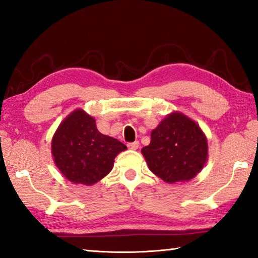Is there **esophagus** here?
<instances>
[{
	"label": "esophagus",
	"mask_w": 258,
	"mask_h": 258,
	"mask_svg": "<svg viewBox=\"0 0 258 258\" xmlns=\"http://www.w3.org/2000/svg\"><path fill=\"white\" fill-rule=\"evenodd\" d=\"M139 146H140V143H139V141H134V142H130L128 145H127V147L130 148V149H132V150H137L138 148H139Z\"/></svg>",
	"instance_id": "1"
}]
</instances>
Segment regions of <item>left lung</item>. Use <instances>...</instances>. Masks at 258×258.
I'll use <instances>...</instances> for the list:
<instances>
[{
	"instance_id": "obj_1",
	"label": "left lung",
	"mask_w": 258,
	"mask_h": 258,
	"mask_svg": "<svg viewBox=\"0 0 258 258\" xmlns=\"http://www.w3.org/2000/svg\"><path fill=\"white\" fill-rule=\"evenodd\" d=\"M207 140L199 126L180 112L166 117L151 132L142 154L150 171L167 183L189 181L207 160Z\"/></svg>"
}]
</instances>
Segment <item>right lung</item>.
<instances>
[{"instance_id":"obj_1","label":"right lung","mask_w":258,"mask_h":258,"mask_svg":"<svg viewBox=\"0 0 258 258\" xmlns=\"http://www.w3.org/2000/svg\"><path fill=\"white\" fill-rule=\"evenodd\" d=\"M124 150V143L100 133L94 118L80 109L59 125L52 139L56 167L69 181L85 185L106 176L115 157Z\"/></svg>"}]
</instances>
